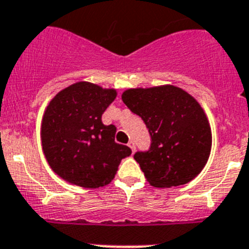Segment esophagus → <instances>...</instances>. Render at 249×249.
Listing matches in <instances>:
<instances>
[{
  "mask_svg": "<svg viewBox=\"0 0 249 249\" xmlns=\"http://www.w3.org/2000/svg\"><path fill=\"white\" fill-rule=\"evenodd\" d=\"M128 147L132 149V152H135L136 144H135V142H133V141H129V142H128Z\"/></svg>",
  "mask_w": 249,
  "mask_h": 249,
  "instance_id": "obj_1",
  "label": "esophagus"
}]
</instances>
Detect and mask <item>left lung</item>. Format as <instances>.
<instances>
[{
    "label": "left lung",
    "instance_id": "left-lung-1",
    "mask_svg": "<svg viewBox=\"0 0 249 249\" xmlns=\"http://www.w3.org/2000/svg\"><path fill=\"white\" fill-rule=\"evenodd\" d=\"M122 101L148 128L149 148L133 156L147 181L160 188L192 181L212 146L211 127L199 103L175 86L127 89Z\"/></svg>",
    "mask_w": 249,
    "mask_h": 249
}]
</instances>
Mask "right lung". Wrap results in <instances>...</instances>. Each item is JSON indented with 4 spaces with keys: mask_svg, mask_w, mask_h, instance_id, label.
<instances>
[{
    "mask_svg": "<svg viewBox=\"0 0 249 249\" xmlns=\"http://www.w3.org/2000/svg\"><path fill=\"white\" fill-rule=\"evenodd\" d=\"M114 89L78 82L51 101L42 120V147L54 172L83 188L108 184L131 148L114 142L116 126L102 114L116 98Z\"/></svg>",
    "mask_w": 249,
    "mask_h": 249,
    "instance_id": "right-lung-1",
    "label": "right lung"
}]
</instances>
